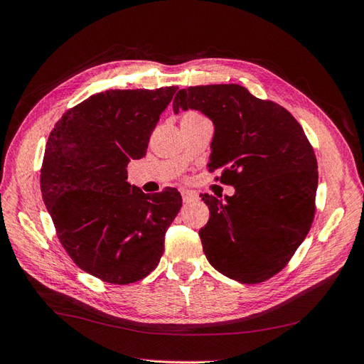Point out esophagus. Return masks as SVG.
Here are the masks:
<instances>
[{
    "label": "esophagus",
    "instance_id": "34e87169",
    "mask_svg": "<svg viewBox=\"0 0 364 364\" xmlns=\"http://www.w3.org/2000/svg\"><path fill=\"white\" fill-rule=\"evenodd\" d=\"M181 194H182V199H183V202H191V200H194L196 197H197V194H196L194 191H191V190H185V188H182V190H181Z\"/></svg>",
    "mask_w": 364,
    "mask_h": 364
}]
</instances>
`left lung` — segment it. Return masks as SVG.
<instances>
[{"label":"left lung","mask_w":364,"mask_h":364,"mask_svg":"<svg viewBox=\"0 0 364 364\" xmlns=\"http://www.w3.org/2000/svg\"><path fill=\"white\" fill-rule=\"evenodd\" d=\"M202 112L213 121L208 167L222 173L234 196L202 194L209 220L199 230L211 266L241 284L272 278L310 230L317 191V162L301 124L282 106L246 87L190 86L173 111Z\"/></svg>","instance_id":"left-lung-1"}]
</instances>
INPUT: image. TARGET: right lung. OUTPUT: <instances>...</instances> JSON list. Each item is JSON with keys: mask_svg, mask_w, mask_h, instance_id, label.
I'll return each instance as SVG.
<instances>
[{"mask_svg": "<svg viewBox=\"0 0 364 364\" xmlns=\"http://www.w3.org/2000/svg\"><path fill=\"white\" fill-rule=\"evenodd\" d=\"M176 86L109 90L63 114L51 130L41 191L62 246L86 273L136 282L158 266L165 232L182 206L176 188L146 194L127 182V164L149 139Z\"/></svg>", "mask_w": 364, "mask_h": 364, "instance_id": "obj_1", "label": "right lung"}]
</instances>
